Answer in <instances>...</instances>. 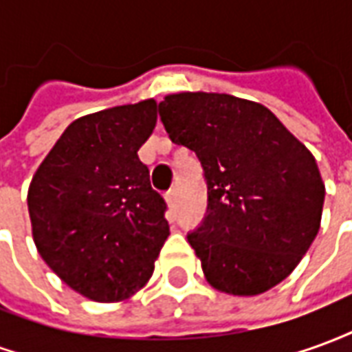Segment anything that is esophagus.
Returning <instances> with one entry per match:
<instances>
[{
  "label": "esophagus",
  "mask_w": 352,
  "mask_h": 352,
  "mask_svg": "<svg viewBox=\"0 0 352 352\" xmlns=\"http://www.w3.org/2000/svg\"><path fill=\"white\" fill-rule=\"evenodd\" d=\"M164 198H166V201H168L169 207H175V204H177V190H169L168 194L164 196Z\"/></svg>",
  "instance_id": "1"
}]
</instances>
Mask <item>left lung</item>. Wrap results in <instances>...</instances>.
I'll return each instance as SVG.
<instances>
[{"instance_id":"8db88e82","label":"left lung","mask_w":352,"mask_h":352,"mask_svg":"<svg viewBox=\"0 0 352 352\" xmlns=\"http://www.w3.org/2000/svg\"><path fill=\"white\" fill-rule=\"evenodd\" d=\"M158 111L169 139L204 168L207 214L188 243L207 283L256 296L287 279L322 217L324 183L309 148L262 103L230 94H169Z\"/></svg>"}]
</instances>
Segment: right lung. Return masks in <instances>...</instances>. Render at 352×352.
I'll return each instance as SVG.
<instances>
[{"instance_id": "right-lung-1", "label": "right lung", "mask_w": 352, "mask_h": 352, "mask_svg": "<svg viewBox=\"0 0 352 352\" xmlns=\"http://www.w3.org/2000/svg\"><path fill=\"white\" fill-rule=\"evenodd\" d=\"M156 118L154 100L80 116L28 188L41 258L92 302H122L145 287L169 236L166 201L138 156Z\"/></svg>"}]
</instances>
